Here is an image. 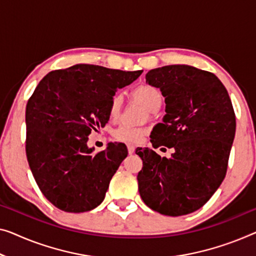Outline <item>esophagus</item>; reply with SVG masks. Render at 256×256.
<instances>
[{
  "label": "esophagus",
  "mask_w": 256,
  "mask_h": 256,
  "mask_svg": "<svg viewBox=\"0 0 256 256\" xmlns=\"http://www.w3.org/2000/svg\"><path fill=\"white\" fill-rule=\"evenodd\" d=\"M134 146L133 144H128V154H133L134 152Z\"/></svg>",
  "instance_id": "34e87169"
}]
</instances>
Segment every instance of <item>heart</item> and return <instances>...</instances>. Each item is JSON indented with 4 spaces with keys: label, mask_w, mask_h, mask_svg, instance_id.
I'll use <instances>...</instances> for the list:
<instances>
[{
    "label": "heart",
    "mask_w": 256,
    "mask_h": 256,
    "mask_svg": "<svg viewBox=\"0 0 256 256\" xmlns=\"http://www.w3.org/2000/svg\"><path fill=\"white\" fill-rule=\"evenodd\" d=\"M133 96L138 98L140 102L147 106L150 110H156L158 109L162 104L163 98L161 92L154 86L150 85H140L136 87L132 92ZM122 95L115 94L110 100L109 104V116L112 120H116L120 116V109H122ZM144 134V131L142 128H133L131 125L123 124L120 128H117L114 132V136L122 142L125 144H138L139 141L142 139Z\"/></svg>",
    "instance_id": "1"
}]
</instances>
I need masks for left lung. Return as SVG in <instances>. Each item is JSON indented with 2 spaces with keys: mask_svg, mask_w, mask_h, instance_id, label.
Instances as JSON below:
<instances>
[{
  "mask_svg": "<svg viewBox=\"0 0 256 256\" xmlns=\"http://www.w3.org/2000/svg\"><path fill=\"white\" fill-rule=\"evenodd\" d=\"M146 82L166 98V115L152 128L150 142L174 152L166 158L136 148L142 160L140 196L162 215H186L210 199L226 177L236 133L234 106L215 74L190 66L154 68Z\"/></svg>",
  "mask_w": 256,
  "mask_h": 256,
  "instance_id": "1",
  "label": "left lung"
}]
</instances>
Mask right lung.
<instances>
[{
	"instance_id": "add662e5",
	"label": "right lung",
	"mask_w": 256,
	"mask_h": 256,
	"mask_svg": "<svg viewBox=\"0 0 256 256\" xmlns=\"http://www.w3.org/2000/svg\"><path fill=\"white\" fill-rule=\"evenodd\" d=\"M141 74L77 64L49 72L28 98V166L46 199L60 210L90 212L104 201L128 148L110 142L93 154L88 136L108 123L110 100L117 90Z\"/></svg>"
}]
</instances>
